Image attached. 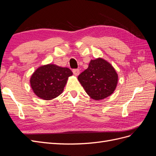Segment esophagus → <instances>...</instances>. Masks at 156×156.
<instances>
[{
    "mask_svg": "<svg viewBox=\"0 0 156 156\" xmlns=\"http://www.w3.org/2000/svg\"><path fill=\"white\" fill-rule=\"evenodd\" d=\"M73 73L75 76H78V75L80 74V71L79 69H75L73 70Z\"/></svg>",
    "mask_w": 156,
    "mask_h": 156,
    "instance_id": "obj_1",
    "label": "esophagus"
}]
</instances>
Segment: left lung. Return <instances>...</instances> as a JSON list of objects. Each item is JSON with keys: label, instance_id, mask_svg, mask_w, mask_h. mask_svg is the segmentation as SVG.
<instances>
[{"label": "left lung", "instance_id": "left-lung-1", "mask_svg": "<svg viewBox=\"0 0 156 156\" xmlns=\"http://www.w3.org/2000/svg\"><path fill=\"white\" fill-rule=\"evenodd\" d=\"M84 90L92 100H103L115 92L119 75L115 68L102 58L91 60L88 67L77 77Z\"/></svg>", "mask_w": 156, "mask_h": 156}]
</instances>
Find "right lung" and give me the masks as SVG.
<instances>
[{
  "mask_svg": "<svg viewBox=\"0 0 156 156\" xmlns=\"http://www.w3.org/2000/svg\"><path fill=\"white\" fill-rule=\"evenodd\" d=\"M73 73L69 68L54 64L40 66L31 75L30 87L36 95L44 100H51L63 92L69 77Z\"/></svg>",
  "mask_w": 156,
  "mask_h": 156,
  "instance_id": "add662e5",
  "label": "right lung"
}]
</instances>
